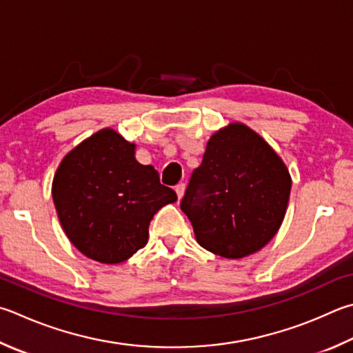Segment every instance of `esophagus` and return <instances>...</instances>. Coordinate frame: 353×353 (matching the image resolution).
<instances>
[{"instance_id":"esophagus-1","label":"esophagus","mask_w":353,"mask_h":353,"mask_svg":"<svg viewBox=\"0 0 353 353\" xmlns=\"http://www.w3.org/2000/svg\"><path fill=\"white\" fill-rule=\"evenodd\" d=\"M174 190H176L177 197L182 199V196H183V193H185V183H177L176 187H174Z\"/></svg>"}]
</instances>
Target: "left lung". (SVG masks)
Returning <instances> with one entry per match:
<instances>
[{
  "label": "left lung",
  "instance_id": "8db88e82",
  "mask_svg": "<svg viewBox=\"0 0 353 353\" xmlns=\"http://www.w3.org/2000/svg\"><path fill=\"white\" fill-rule=\"evenodd\" d=\"M290 188L288 170L265 140L232 123L208 140L181 208L205 250L239 259L276 234Z\"/></svg>",
  "mask_w": 353,
  "mask_h": 353
}]
</instances>
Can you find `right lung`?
<instances>
[{
    "label": "right lung",
    "instance_id": "1",
    "mask_svg": "<svg viewBox=\"0 0 353 353\" xmlns=\"http://www.w3.org/2000/svg\"><path fill=\"white\" fill-rule=\"evenodd\" d=\"M52 197L69 241L103 264H119L143 248L152 216L177 201L151 165L137 162L134 145L112 130L94 134L61 160Z\"/></svg>",
    "mask_w": 353,
    "mask_h": 353
}]
</instances>
